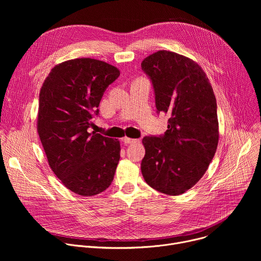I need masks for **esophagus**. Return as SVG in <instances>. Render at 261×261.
Segmentation results:
<instances>
[{
	"instance_id": "1",
	"label": "esophagus",
	"mask_w": 261,
	"mask_h": 261,
	"mask_svg": "<svg viewBox=\"0 0 261 261\" xmlns=\"http://www.w3.org/2000/svg\"><path fill=\"white\" fill-rule=\"evenodd\" d=\"M122 140H123V142H124L125 144H131V143H134V142H138V141H139V139H133V138H129V137H127V136H125Z\"/></svg>"
}]
</instances>
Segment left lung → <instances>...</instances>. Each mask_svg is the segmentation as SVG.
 Instances as JSON below:
<instances>
[{
	"label": "left lung",
	"instance_id": "obj_1",
	"mask_svg": "<svg viewBox=\"0 0 261 261\" xmlns=\"http://www.w3.org/2000/svg\"><path fill=\"white\" fill-rule=\"evenodd\" d=\"M141 69L152 83L157 114L169 117L164 134L143 137L141 172L155 190L179 195L202 177L217 150L214 91L198 64L172 51L148 56Z\"/></svg>",
	"mask_w": 261,
	"mask_h": 261
}]
</instances>
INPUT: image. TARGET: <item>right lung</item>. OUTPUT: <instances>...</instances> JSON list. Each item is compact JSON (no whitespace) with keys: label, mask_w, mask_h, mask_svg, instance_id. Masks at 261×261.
Returning a JSON list of instances; mask_svg holds the SVG:
<instances>
[{"label":"right lung","mask_w":261,"mask_h":261,"mask_svg":"<svg viewBox=\"0 0 261 261\" xmlns=\"http://www.w3.org/2000/svg\"><path fill=\"white\" fill-rule=\"evenodd\" d=\"M119 76L105 62L75 59L56 66L40 91L37 124L48 164L82 196L106 190L120 161L119 140L89 131L104 92Z\"/></svg>","instance_id":"right-lung-1"}]
</instances>
